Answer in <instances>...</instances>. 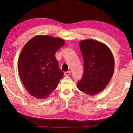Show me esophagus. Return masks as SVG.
<instances>
[{
  "label": "esophagus",
  "mask_w": 133,
  "mask_h": 133,
  "mask_svg": "<svg viewBox=\"0 0 133 133\" xmlns=\"http://www.w3.org/2000/svg\"><path fill=\"white\" fill-rule=\"evenodd\" d=\"M70 74H71V72H70V71H66V72H64V76H68V75H69Z\"/></svg>",
  "instance_id": "1"
}]
</instances>
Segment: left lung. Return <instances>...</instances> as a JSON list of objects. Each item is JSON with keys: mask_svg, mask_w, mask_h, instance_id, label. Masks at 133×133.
Returning a JSON list of instances; mask_svg holds the SVG:
<instances>
[{"mask_svg": "<svg viewBox=\"0 0 133 133\" xmlns=\"http://www.w3.org/2000/svg\"><path fill=\"white\" fill-rule=\"evenodd\" d=\"M79 44L84 62V73L77 87L86 94L94 95L105 89L113 75V55L106 44L98 41L85 39Z\"/></svg>", "mask_w": 133, "mask_h": 133, "instance_id": "8db88e82", "label": "left lung"}]
</instances>
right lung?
Instances as JSON below:
<instances>
[{
  "label": "right lung",
  "instance_id": "1",
  "mask_svg": "<svg viewBox=\"0 0 133 133\" xmlns=\"http://www.w3.org/2000/svg\"><path fill=\"white\" fill-rule=\"evenodd\" d=\"M65 43L58 37L36 35L24 45L18 59L20 78L31 95L46 99L63 77L55 54Z\"/></svg>",
  "mask_w": 133,
  "mask_h": 133
}]
</instances>
